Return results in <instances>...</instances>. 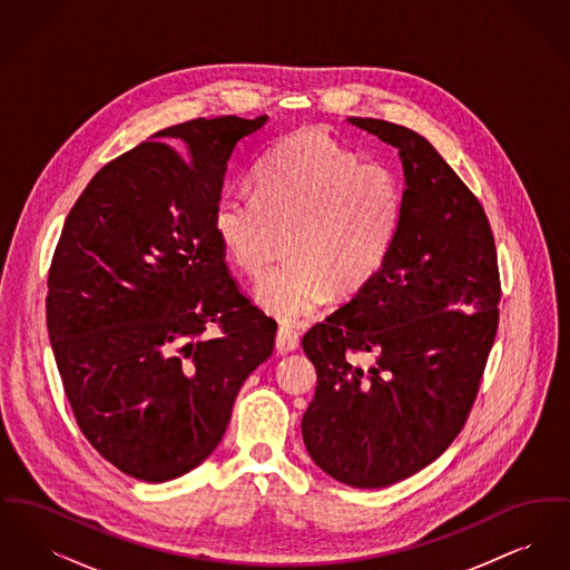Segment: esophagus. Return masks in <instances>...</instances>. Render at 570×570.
<instances>
[{
	"mask_svg": "<svg viewBox=\"0 0 570 570\" xmlns=\"http://www.w3.org/2000/svg\"><path fill=\"white\" fill-rule=\"evenodd\" d=\"M275 348L277 353H291L298 348V335L297 331L288 328V326H279L277 328V335H275Z\"/></svg>",
	"mask_w": 570,
	"mask_h": 570,
	"instance_id": "obj_1",
	"label": "esophagus"
}]
</instances>
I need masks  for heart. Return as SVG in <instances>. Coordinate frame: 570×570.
<instances>
[{"label": "heart", "instance_id": "obj_1", "mask_svg": "<svg viewBox=\"0 0 570 570\" xmlns=\"http://www.w3.org/2000/svg\"><path fill=\"white\" fill-rule=\"evenodd\" d=\"M406 207L389 164L325 128L282 136L256 168V194L217 198L214 230L226 256L249 277L272 267L277 233H288L291 265L256 286V301L284 323L312 316L335 295L353 297L384 267Z\"/></svg>", "mask_w": 570, "mask_h": 570}]
</instances>
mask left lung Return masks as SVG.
<instances>
[{
    "label": "left lung",
    "mask_w": 570,
    "mask_h": 570,
    "mask_svg": "<svg viewBox=\"0 0 570 570\" xmlns=\"http://www.w3.org/2000/svg\"><path fill=\"white\" fill-rule=\"evenodd\" d=\"M348 121L400 149L406 207L382 272L303 337L318 384L301 432L328 476L386 488L440 458L465 425L502 286L485 209L432 142L391 121Z\"/></svg>",
    "instance_id": "obj_1"
}]
</instances>
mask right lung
<instances>
[{
	"instance_id": "obj_1",
	"label": "right lung",
	"mask_w": 570,
	"mask_h": 570,
	"mask_svg": "<svg viewBox=\"0 0 570 570\" xmlns=\"http://www.w3.org/2000/svg\"><path fill=\"white\" fill-rule=\"evenodd\" d=\"M265 124L166 128L105 164L66 217L47 295L55 363L82 435L128 476L163 483L207 460L272 356L275 321L239 291L214 230L226 166Z\"/></svg>"
}]
</instances>
